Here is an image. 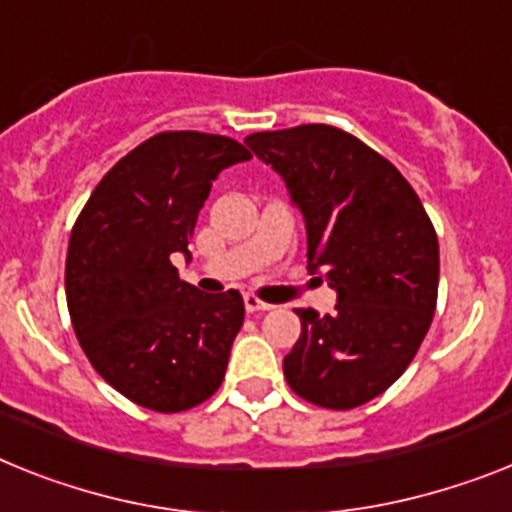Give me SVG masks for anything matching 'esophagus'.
<instances>
[{
    "label": "esophagus",
    "instance_id": "34e87169",
    "mask_svg": "<svg viewBox=\"0 0 512 512\" xmlns=\"http://www.w3.org/2000/svg\"><path fill=\"white\" fill-rule=\"evenodd\" d=\"M244 309H247V312H268V309H273V304L263 302V299L255 294H244Z\"/></svg>",
    "mask_w": 512,
    "mask_h": 512
}]
</instances>
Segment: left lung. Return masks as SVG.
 <instances>
[{
  "instance_id": "8db88e82",
  "label": "left lung",
  "mask_w": 512,
  "mask_h": 512,
  "mask_svg": "<svg viewBox=\"0 0 512 512\" xmlns=\"http://www.w3.org/2000/svg\"><path fill=\"white\" fill-rule=\"evenodd\" d=\"M244 143L286 179L307 223L309 263L338 291L333 315L294 309L302 336L283 375L320 409H356L406 372L432 325L435 226L401 171L351 132L299 124Z\"/></svg>"
}]
</instances>
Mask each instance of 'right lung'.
Masks as SVG:
<instances>
[{
  "instance_id": "right-lung-1",
  "label": "right lung",
  "mask_w": 512,
  "mask_h": 512,
  "mask_svg": "<svg viewBox=\"0 0 512 512\" xmlns=\"http://www.w3.org/2000/svg\"><path fill=\"white\" fill-rule=\"evenodd\" d=\"M247 158L231 137L158 132L111 166L72 226V328L93 369L137 406L176 414L221 388L244 299L234 289L197 291L171 255L190 257L213 179Z\"/></svg>"
}]
</instances>
